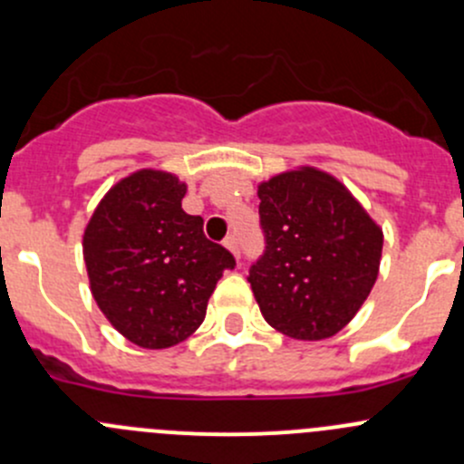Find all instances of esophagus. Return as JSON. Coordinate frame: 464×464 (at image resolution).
I'll list each match as a JSON object with an SVG mask.
<instances>
[{
    "label": "esophagus",
    "mask_w": 464,
    "mask_h": 464,
    "mask_svg": "<svg viewBox=\"0 0 464 464\" xmlns=\"http://www.w3.org/2000/svg\"><path fill=\"white\" fill-rule=\"evenodd\" d=\"M224 246H227V249L231 251L233 258L240 260V246H237V237L236 236H228L227 240H224Z\"/></svg>",
    "instance_id": "1"
}]
</instances>
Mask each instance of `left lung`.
Here are the masks:
<instances>
[{"label": "left lung", "mask_w": 464, "mask_h": 464, "mask_svg": "<svg viewBox=\"0 0 464 464\" xmlns=\"http://www.w3.org/2000/svg\"><path fill=\"white\" fill-rule=\"evenodd\" d=\"M265 256L249 269L274 330L330 339L354 319L379 276L383 233L330 172L301 166L258 184Z\"/></svg>", "instance_id": "8db88e82"}]
</instances>
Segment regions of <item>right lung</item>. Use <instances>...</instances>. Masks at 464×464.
<instances>
[{
	"instance_id": "add662e5",
	"label": "right lung",
	"mask_w": 464,
	"mask_h": 464,
	"mask_svg": "<svg viewBox=\"0 0 464 464\" xmlns=\"http://www.w3.org/2000/svg\"><path fill=\"white\" fill-rule=\"evenodd\" d=\"M188 186L166 170L132 172L101 199L82 236L89 289L119 334L163 350L188 339L236 260L181 208Z\"/></svg>"
}]
</instances>
